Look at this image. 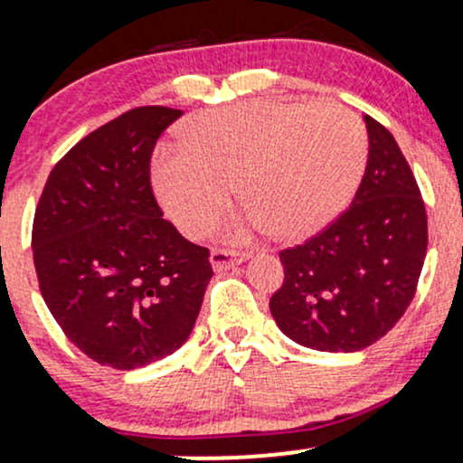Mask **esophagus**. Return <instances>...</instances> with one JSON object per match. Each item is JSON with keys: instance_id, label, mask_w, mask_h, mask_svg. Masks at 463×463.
Returning a JSON list of instances; mask_svg holds the SVG:
<instances>
[{"instance_id": "1", "label": "esophagus", "mask_w": 463, "mask_h": 463, "mask_svg": "<svg viewBox=\"0 0 463 463\" xmlns=\"http://www.w3.org/2000/svg\"><path fill=\"white\" fill-rule=\"evenodd\" d=\"M250 257V252H237V250L228 248H213L211 252V265H213L215 272H224V269L235 268V265L243 263Z\"/></svg>"}]
</instances>
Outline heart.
Listing matches in <instances>:
<instances>
[{
  "instance_id": "b5f03b06",
  "label": "heart",
  "mask_w": 463,
  "mask_h": 463,
  "mask_svg": "<svg viewBox=\"0 0 463 463\" xmlns=\"http://www.w3.org/2000/svg\"><path fill=\"white\" fill-rule=\"evenodd\" d=\"M368 152L364 121L346 106L252 99L209 110L180 132V150L156 158L154 187L191 237L213 224L235 183L248 209L228 222V235L272 226L298 239L346 209Z\"/></svg>"
}]
</instances>
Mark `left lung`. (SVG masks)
Segmentation results:
<instances>
[{
  "instance_id": "obj_1",
  "label": "left lung",
  "mask_w": 463,
  "mask_h": 463,
  "mask_svg": "<svg viewBox=\"0 0 463 463\" xmlns=\"http://www.w3.org/2000/svg\"><path fill=\"white\" fill-rule=\"evenodd\" d=\"M370 152L353 204L324 231L280 250L285 280L269 300L302 346L354 353L381 339L416 296L427 257L422 195L392 132L365 115Z\"/></svg>"
}]
</instances>
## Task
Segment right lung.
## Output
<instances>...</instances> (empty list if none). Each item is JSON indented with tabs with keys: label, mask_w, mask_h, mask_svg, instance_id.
I'll return each instance as SVG.
<instances>
[{
	"label": "right lung",
	"mask_w": 463,
	"mask_h": 463,
	"mask_svg": "<svg viewBox=\"0 0 463 463\" xmlns=\"http://www.w3.org/2000/svg\"><path fill=\"white\" fill-rule=\"evenodd\" d=\"M183 117L139 106L99 126L52 169L36 204L32 254L47 309L89 359L115 370L187 342L213 268L163 217L150 161Z\"/></svg>",
	"instance_id": "right-lung-1"
}]
</instances>
